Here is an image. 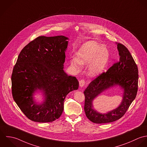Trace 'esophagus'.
Returning a JSON list of instances; mask_svg holds the SVG:
<instances>
[{"label":"esophagus","mask_w":147,"mask_h":147,"mask_svg":"<svg viewBox=\"0 0 147 147\" xmlns=\"http://www.w3.org/2000/svg\"><path fill=\"white\" fill-rule=\"evenodd\" d=\"M85 84V80L82 79L79 81V86L80 87H83Z\"/></svg>","instance_id":"obj_1"}]
</instances>
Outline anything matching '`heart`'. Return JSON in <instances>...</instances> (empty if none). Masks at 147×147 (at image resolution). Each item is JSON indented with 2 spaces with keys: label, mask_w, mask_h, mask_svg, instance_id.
I'll use <instances>...</instances> for the list:
<instances>
[{
  "label": "heart",
  "mask_w": 147,
  "mask_h": 147,
  "mask_svg": "<svg viewBox=\"0 0 147 147\" xmlns=\"http://www.w3.org/2000/svg\"><path fill=\"white\" fill-rule=\"evenodd\" d=\"M109 60L107 49L95 41H88L83 44L76 53L75 58L70 60L71 66L76 71L82 69V65L87 67V74L96 77L101 74Z\"/></svg>",
  "instance_id": "b5f03b06"
}]
</instances>
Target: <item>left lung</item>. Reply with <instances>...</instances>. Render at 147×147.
Returning <instances> with one entry per match:
<instances>
[{"label": "left lung", "instance_id": "obj_1", "mask_svg": "<svg viewBox=\"0 0 147 147\" xmlns=\"http://www.w3.org/2000/svg\"><path fill=\"white\" fill-rule=\"evenodd\" d=\"M119 61L106 72L92 81L85 90L84 111L87 118L96 124L108 123L120 119L136 98L138 88V68L129 51L123 45L117 43ZM119 85L123 91V99L115 109L101 114L93 108L94 99L108 89Z\"/></svg>", "mask_w": 147, "mask_h": 147}]
</instances>
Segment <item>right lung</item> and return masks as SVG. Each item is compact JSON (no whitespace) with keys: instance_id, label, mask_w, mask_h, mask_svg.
I'll return each instance as SVG.
<instances>
[{"instance_id":"1","label":"right lung","mask_w":147,"mask_h":147,"mask_svg":"<svg viewBox=\"0 0 147 147\" xmlns=\"http://www.w3.org/2000/svg\"><path fill=\"white\" fill-rule=\"evenodd\" d=\"M67 40L62 35L39 36L18 56L11 76L12 96L32 121L47 123L59 119L66 96L79 88L78 79L63 70ZM38 92L44 97L40 103L33 97Z\"/></svg>"}]
</instances>
